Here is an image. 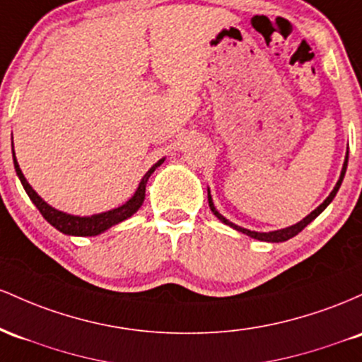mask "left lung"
Instances as JSON below:
<instances>
[{
  "instance_id": "obj_1",
  "label": "left lung",
  "mask_w": 362,
  "mask_h": 362,
  "mask_svg": "<svg viewBox=\"0 0 362 362\" xmlns=\"http://www.w3.org/2000/svg\"><path fill=\"white\" fill-rule=\"evenodd\" d=\"M347 160H349V152L345 153V160H344L342 170H340V177H339V181H337L335 188L332 189V193L328 194V197H327V200H325L320 206H316V209L313 210V212H311L310 215H306V217H304L303 221H299L298 224H294V226L284 227V229H277V230H270V233H257V230H250V229H245V227H241V226H235L234 222L227 221V218L224 217V215L218 214V210L215 209L214 200H212V194H210V189H209V205H210V210H212V214L215 215V217H217L218 221H221V222H224L226 226L233 227V229L239 230V233H243V234H246V235H250V238L258 239V241H267V243H284V241H287V239L294 238V235H298L299 233H301V230L304 229V227H306L308 224H310V222L315 221V218L318 217V215L322 214L323 210L327 209L328 205H330L332 200H334V198H335L337 192H339L340 185H342V181H344L345 170H347Z\"/></svg>"
}]
</instances>
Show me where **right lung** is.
Instances as JSON below:
<instances>
[{
	"label": "right lung",
	"mask_w": 362,
	"mask_h": 362,
	"mask_svg": "<svg viewBox=\"0 0 362 362\" xmlns=\"http://www.w3.org/2000/svg\"><path fill=\"white\" fill-rule=\"evenodd\" d=\"M164 160H165V157H162L160 160H157L156 164H153L152 168H150L147 173H145V176L141 177L140 185H138L136 192L133 193V197L129 198L127 203H123V205L117 206V209L107 210V212L93 214V215H83V217H82V215H71V214H66V212H61V210L54 209V206H51L47 202H44L42 198H40L39 194L35 193V189L32 188L30 185H28L25 176H23L22 169H20L17 157H15V150H13L15 170H17L18 180H20V182H22L23 189L27 192L28 198H30L32 203L37 206L39 212L42 214V217L46 218V221L49 222L52 227H56L59 233H63L66 235H99V234H103L104 230L111 229L112 226H116V224H119V222L127 221V218L132 217L133 214H136L138 209L141 206V203H144V200H145V188H147L148 177L152 176L153 170L159 168V165Z\"/></svg>",
	"instance_id": "right-lung-1"
}]
</instances>
